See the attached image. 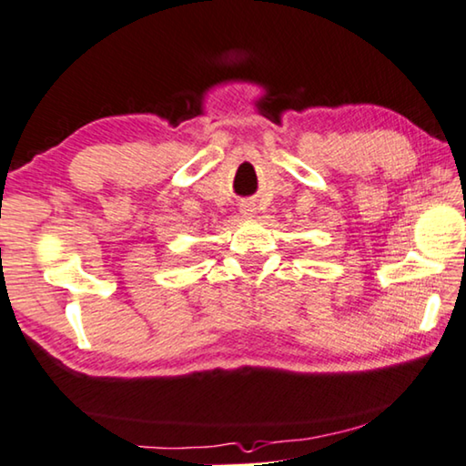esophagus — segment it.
Wrapping results in <instances>:
<instances>
[{"instance_id":"esophagus-1","label":"esophagus","mask_w":466,"mask_h":466,"mask_svg":"<svg viewBox=\"0 0 466 466\" xmlns=\"http://www.w3.org/2000/svg\"><path fill=\"white\" fill-rule=\"evenodd\" d=\"M242 213H245V218H250V216H253V213H250V209H242Z\"/></svg>"}]
</instances>
